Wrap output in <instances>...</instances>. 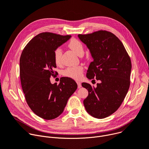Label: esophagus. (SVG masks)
Returning <instances> with one entry per match:
<instances>
[{
	"label": "esophagus",
	"instance_id": "34e87169",
	"mask_svg": "<svg viewBox=\"0 0 149 149\" xmlns=\"http://www.w3.org/2000/svg\"><path fill=\"white\" fill-rule=\"evenodd\" d=\"M77 82V87L78 88H80L81 87V84L80 81H76Z\"/></svg>",
	"mask_w": 149,
	"mask_h": 149
}]
</instances>
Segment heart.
Returning a JSON list of instances; mask_svg holds the SVG:
<instances>
[{
  "instance_id": "obj_1",
  "label": "heart",
  "mask_w": 149,
  "mask_h": 149,
  "mask_svg": "<svg viewBox=\"0 0 149 149\" xmlns=\"http://www.w3.org/2000/svg\"><path fill=\"white\" fill-rule=\"evenodd\" d=\"M68 47L77 55L81 56L84 53V47L82 43L78 40L72 38L68 44ZM53 58L55 63L59 65L61 63V50L60 48H56L53 54ZM84 71V67L82 65H77L74 67H69L63 70L61 74L63 76L68 77L74 79H79L82 76V73Z\"/></svg>"
}]
</instances>
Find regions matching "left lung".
I'll list each match as a JSON object with an SVG mask.
<instances>
[{
	"mask_svg": "<svg viewBox=\"0 0 149 149\" xmlns=\"http://www.w3.org/2000/svg\"><path fill=\"white\" fill-rule=\"evenodd\" d=\"M78 37L89 49L93 58L86 77L92 81H101L96 87L81 84L89 92L84 104L92 117L104 118L120 108L128 92L131 59L122 42L111 32L100 30Z\"/></svg>",
	"mask_w": 149,
	"mask_h": 149,
	"instance_id": "8db88e82",
	"label": "left lung"
}]
</instances>
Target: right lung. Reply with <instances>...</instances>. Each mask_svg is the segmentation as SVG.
Here are the masks:
<instances>
[{
    "label": "right lung",
    "instance_id": "obj_1",
    "mask_svg": "<svg viewBox=\"0 0 149 149\" xmlns=\"http://www.w3.org/2000/svg\"><path fill=\"white\" fill-rule=\"evenodd\" d=\"M71 36L42 32L25 47L20 58V79L26 101L38 117L53 120L63 112L69 98L77 89L76 81L70 77L60 79L58 85L49 80L57 72L53 54L58 47Z\"/></svg>",
    "mask_w": 149,
    "mask_h": 149
}]
</instances>
